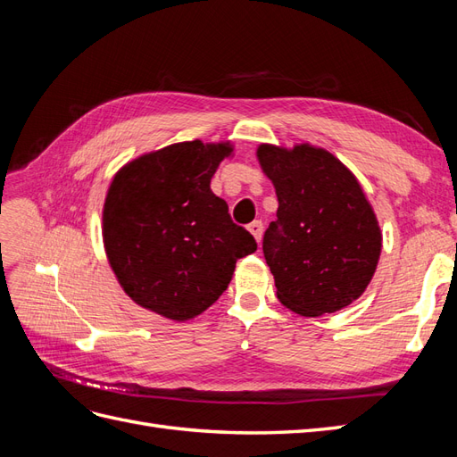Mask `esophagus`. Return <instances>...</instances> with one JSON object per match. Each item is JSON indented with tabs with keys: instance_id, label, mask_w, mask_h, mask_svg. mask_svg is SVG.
<instances>
[{
	"instance_id": "esophagus-1",
	"label": "esophagus",
	"mask_w": 457,
	"mask_h": 457,
	"mask_svg": "<svg viewBox=\"0 0 457 457\" xmlns=\"http://www.w3.org/2000/svg\"><path fill=\"white\" fill-rule=\"evenodd\" d=\"M247 230L252 232V237H253L257 242H261V234H262V223H261V220H253V223L247 225Z\"/></svg>"
}]
</instances>
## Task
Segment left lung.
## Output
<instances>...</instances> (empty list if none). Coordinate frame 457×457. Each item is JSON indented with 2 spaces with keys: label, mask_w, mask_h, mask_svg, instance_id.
Instances as JSON below:
<instances>
[{
  "label": "left lung",
  "mask_w": 457,
  "mask_h": 457,
  "mask_svg": "<svg viewBox=\"0 0 457 457\" xmlns=\"http://www.w3.org/2000/svg\"><path fill=\"white\" fill-rule=\"evenodd\" d=\"M257 160L278 198L262 238L276 297L301 316L349 307L376 274L379 220L354 173L331 152L309 143H261Z\"/></svg>",
  "instance_id": "8db88e82"
}]
</instances>
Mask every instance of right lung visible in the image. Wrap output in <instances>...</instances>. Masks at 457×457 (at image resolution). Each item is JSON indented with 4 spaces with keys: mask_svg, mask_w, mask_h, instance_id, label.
<instances>
[{
    "mask_svg": "<svg viewBox=\"0 0 457 457\" xmlns=\"http://www.w3.org/2000/svg\"><path fill=\"white\" fill-rule=\"evenodd\" d=\"M230 141H185L137 156L116 171L103 207V244L118 284L137 305L173 322L210 309L237 261L257 250L212 192Z\"/></svg>",
    "mask_w": 457,
    "mask_h": 457,
    "instance_id": "add662e5",
    "label": "right lung"
}]
</instances>
